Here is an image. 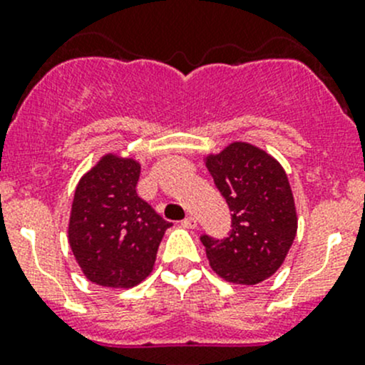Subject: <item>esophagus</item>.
<instances>
[{
  "label": "esophagus",
  "instance_id": "34e87169",
  "mask_svg": "<svg viewBox=\"0 0 365 365\" xmlns=\"http://www.w3.org/2000/svg\"><path fill=\"white\" fill-rule=\"evenodd\" d=\"M182 226L187 227V230H196L197 220L194 219V217H187V219L182 220Z\"/></svg>",
  "mask_w": 365,
  "mask_h": 365
}]
</instances>
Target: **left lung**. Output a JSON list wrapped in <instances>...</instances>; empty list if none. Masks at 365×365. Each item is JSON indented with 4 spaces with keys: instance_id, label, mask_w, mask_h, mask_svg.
I'll list each match as a JSON object with an SVG mask.
<instances>
[{
    "instance_id": "1",
    "label": "left lung",
    "mask_w": 365,
    "mask_h": 365,
    "mask_svg": "<svg viewBox=\"0 0 365 365\" xmlns=\"http://www.w3.org/2000/svg\"><path fill=\"white\" fill-rule=\"evenodd\" d=\"M205 164L231 213L224 240L201 237L210 267L233 284L254 286L281 268L297 237L298 217L284 168L251 143H230Z\"/></svg>"
}]
</instances>
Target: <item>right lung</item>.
Segmentation results:
<instances>
[{
	"instance_id": "1",
	"label": "right lung",
	"mask_w": 365,
	"mask_h": 365,
	"mask_svg": "<svg viewBox=\"0 0 365 365\" xmlns=\"http://www.w3.org/2000/svg\"><path fill=\"white\" fill-rule=\"evenodd\" d=\"M141 164L106 153L81 176L68 220V244L91 282L134 288L153 270L159 244L171 222L138 196Z\"/></svg>"
}]
</instances>
